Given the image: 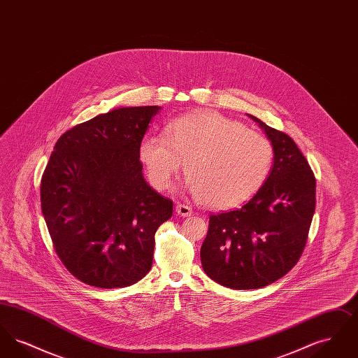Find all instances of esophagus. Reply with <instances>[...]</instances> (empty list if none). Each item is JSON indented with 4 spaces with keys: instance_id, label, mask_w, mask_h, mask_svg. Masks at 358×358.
<instances>
[{
    "instance_id": "34e87169",
    "label": "esophagus",
    "mask_w": 358,
    "mask_h": 358,
    "mask_svg": "<svg viewBox=\"0 0 358 358\" xmlns=\"http://www.w3.org/2000/svg\"><path fill=\"white\" fill-rule=\"evenodd\" d=\"M176 212H177V215L181 216V217H190V216L193 215V209L185 204H177V206H176Z\"/></svg>"
}]
</instances>
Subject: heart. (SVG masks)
Returning a JSON list of instances; mask_svg holds the SVG:
<instances>
[{"label":"heart","mask_w":358,"mask_h":358,"mask_svg":"<svg viewBox=\"0 0 358 358\" xmlns=\"http://www.w3.org/2000/svg\"><path fill=\"white\" fill-rule=\"evenodd\" d=\"M152 185L166 189L182 168L196 199L213 209L245 203L263 187L273 164L267 136L216 111H200L171 122L166 136L148 134L138 146Z\"/></svg>","instance_id":"heart-1"}]
</instances>
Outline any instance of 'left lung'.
<instances>
[{
    "label": "left lung",
    "instance_id": "1",
    "mask_svg": "<svg viewBox=\"0 0 358 358\" xmlns=\"http://www.w3.org/2000/svg\"><path fill=\"white\" fill-rule=\"evenodd\" d=\"M273 146V169L240 209L209 216L200 257L205 273L234 289L268 286L296 264L315 210V177L287 134L254 115Z\"/></svg>",
    "mask_w": 358,
    "mask_h": 358
}]
</instances>
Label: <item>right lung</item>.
Segmentation results:
<instances>
[{
	"label": "right lung",
	"instance_id": "right-lung-1",
	"mask_svg": "<svg viewBox=\"0 0 358 358\" xmlns=\"http://www.w3.org/2000/svg\"><path fill=\"white\" fill-rule=\"evenodd\" d=\"M159 106L118 107L59 138L41 178L55 251L79 280L127 287L153 264L154 235L173 203L143 178L138 146Z\"/></svg>",
	"mask_w": 358,
	"mask_h": 358
}]
</instances>
